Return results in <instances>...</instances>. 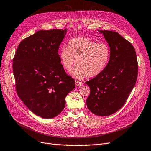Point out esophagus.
Wrapping results in <instances>:
<instances>
[{"label": "esophagus", "instance_id": "34e87169", "mask_svg": "<svg viewBox=\"0 0 151 151\" xmlns=\"http://www.w3.org/2000/svg\"><path fill=\"white\" fill-rule=\"evenodd\" d=\"M82 83L79 81H76V86L77 87H81V86H82Z\"/></svg>", "mask_w": 151, "mask_h": 151}]
</instances>
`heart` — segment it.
<instances>
[{
    "label": "heart",
    "instance_id": "1",
    "mask_svg": "<svg viewBox=\"0 0 151 151\" xmlns=\"http://www.w3.org/2000/svg\"><path fill=\"white\" fill-rule=\"evenodd\" d=\"M68 47H63L59 52L60 63L69 71L76 62L70 75L77 79L99 75L110 61V47L104 43H97L87 38H77L70 40Z\"/></svg>",
    "mask_w": 151,
    "mask_h": 151
}]
</instances>
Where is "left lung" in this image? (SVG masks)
Here are the masks:
<instances>
[{"instance_id": "1", "label": "left lung", "mask_w": 151, "mask_h": 151, "mask_svg": "<svg viewBox=\"0 0 151 151\" xmlns=\"http://www.w3.org/2000/svg\"><path fill=\"white\" fill-rule=\"evenodd\" d=\"M98 31L104 36L111 55L104 71L86 82L90 89L86 104L95 115L106 116L124 105L135 86L138 66L135 50L129 41L116 32Z\"/></svg>"}]
</instances>
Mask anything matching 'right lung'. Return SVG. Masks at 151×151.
<instances>
[{
  "mask_svg": "<svg viewBox=\"0 0 151 151\" xmlns=\"http://www.w3.org/2000/svg\"><path fill=\"white\" fill-rule=\"evenodd\" d=\"M66 33L67 29L39 30L22 41L13 59L18 95L30 111L43 118L61 113L66 96L75 88L58 55Z\"/></svg>",
  "mask_w": 151,
  "mask_h": 151,
  "instance_id": "right-lung-1",
  "label": "right lung"
}]
</instances>
